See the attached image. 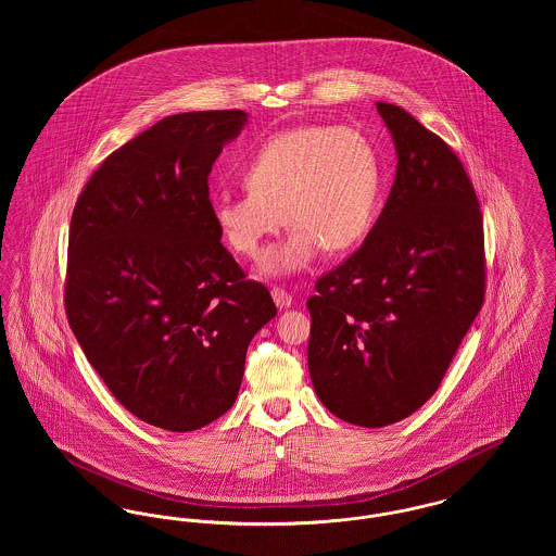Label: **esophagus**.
<instances>
[{
  "label": "esophagus",
  "mask_w": 556,
  "mask_h": 556,
  "mask_svg": "<svg viewBox=\"0 0 556 556\" xmlns=\"http://www.w3.org/2000/svg\"><path fill=\"white\" fill-rule=\"evenodd\" d=\"M270 295H273V300H275V304H277L279 308H290L291 304H293L290 291L283 290V288H279V286H275V288L270 290Z\"/></svg>",
  "instance_id": "esophagus-1"
}]
</instances>
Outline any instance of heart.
<instances>
[{"instance_id": "1", "label": "heart", "mask_w": 556, "mask_h": 556, "mask_svg": "<svg viewBox=\"0 0 556 556\" xmlns=\"http://www.w3.org/2000/svg\"><path fill=\"white\" fill-rule=\"evenodd\" d=\"M245 191H220L212 216L227 243L256 258L286 218L290 233L263 258L268 275L295 273L320 248L344 252L369 233L381 195V162L367 132L306 125L277 132L243 168Z\"/></svg>"}]
</instances>
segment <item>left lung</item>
<instances>
[{
    "instance_id": "left-lung-1",
    "label": "left lung",
    "mask_w": 556,
    "mask_h": 556,
    "mask_svg": "<svg viewBox=\"0 0 556 556\" xmlns=\"http://www.w3.org/2000/svg\"><path fill=\"white\" fill-rule=\"evenodd\" d=\"M396 179L363 245L308 298V370L320 402L361 427L396 424L440 388L485 295L483 216L448 143L377 102Z\"/></svg>"
}]
</instances>
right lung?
Masks as SVG:
<instances>
[{
  "mask_svg": "<svg viewBox=\"0 0 556 556\" xmlns=\"http://www.w3.org/2000/svg\"><path fill=\"white\" fill-rule=\"evenodd\" d=\"M241 110L162 118L83 187L64 308L87 361L137 419L193 431L238 397L245 350L277 315L220 243L208 175Z\"/></svg>",
  "mask_w": 556,
  "mask_h": 556,
  "instance_id": "add662e5",
  "label": "right lung"
}]
</instances>
